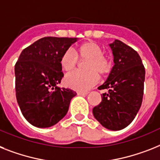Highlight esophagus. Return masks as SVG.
<instances>
[{
	"mask_svg": "<svg viewBox=\"0 0 160 160\" xmlns=\"http://www.w3.org/2000/svg\"><path fill=\"white\" fill-rule=\"evenodd\" d=\"M77 94L78 95V96H87V95L88 94V92H78Z\"/></svg>",
	"mask_w": 160,
	"mask_h": 160,
	"instance_id": "1",
	"label": "esophagus"
}]
</instances>
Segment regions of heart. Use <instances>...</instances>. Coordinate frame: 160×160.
I'll use <instances>...</instances> for the list:
<instances>
[{
    "instance_id": "obj_1",
    "label": "heart",
    "mask_w": 160,
    "mask_h": 160,
    "mask_svg": "<svg viewBox=\"0 0 160 160\" xmlns=\"http://www.w3.org/2000/svg\"><path fill=\"white\" fill-rule=\"evenodd\" d=\"M78 57L88 59L85 63L86 71L76 70L64 78V83L68 88L78 91H88L98 81V74L104 75L109 72L111 64L109 59L103 55L101 47L95 42H88L78 47L76 54L68 49L63 54L60 64L66 72L72 70L77 65Z\"/></svg>"
}]
</instances>
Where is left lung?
I'll list each match as a JSON object with an SVG mask.
<instances>
[{
  "label": "left lung",
  "mask_w": 160,
  "mask_h": 160,
  "mask_svg": "<svg viewBox=\"0 0 160 160\" xmlns=\"http://www.w3.org/2000/svg\"><path fill=\"white\" fill-rule=\"evenodd\" d=\"M114 65L99 90L101 102L92 109L93 115L105 128L118 131L128 126L142 105L146 71L137 51L119 40L109 44Z\"/></svg>",
  "instance_id": "1"
}]
</instances>
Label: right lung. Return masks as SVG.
<instances>
[{
  "label": "right lung",
  "mask_w": 160,
  "mask_h": 160,
  "mask_svg": "<svg viewBox=\"0 0 160 160\" xmlns=\"http://www.w3.org/2000/svg\"><path fill=\"white\" fill-rule=\"evenodd\" d=\"M78 38L47 37L21 52L14 66L15 92L18 106L27 121L37 128L56 124L68 110L77 93L60 88L64 73L63 54Z\"/></svg>",
  "instance_id": "obj_1"
}]
</instances>
